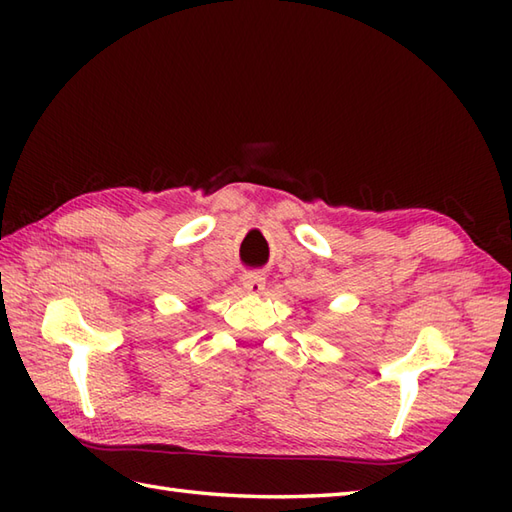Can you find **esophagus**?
Instances as JSON below:
<instances>
[{"label": "esophagus", "instance_id": "34e87169", "mask_svg": "<svg viewBox=\"0 0 512 512\" xmlns=\"http://www.w3.org/2000/svg\"><path fill=\"white\" fill-rule=\"evenodd\" d=\"M244 290L248 295H262L266 290V277L259 275V273H246L244 275Z\"/></svg>", "mask_w": 512, "mask_h": 512}]
</instances>
